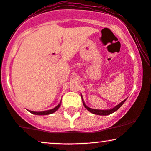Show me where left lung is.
Here are the masks:
<instances>
[{
	"mask_svg": "<svg viewBox=\"0 0 151 151\" xmlns=\"http://www.w3.org/2000/svg\"><path fill=\"white\" fill-rule=\"evenodd\" d=\"M81 96L82 98V101H83V106H85V108L88 111H90L91 113H92V114H97V115H109V114H112V113L115 112V111H116L117 109H119V108H120V106L122 105L124 103V101H126V99H125L124 100H123L122 101H121L120 103L119 104H117L116 106H115L114 107L111 108V109H104V110H101V109H91L90 107H88V106H86V104H85V102L83 101V96H82V94L81 93Z\"/></svg>",
	"mask_w": 151,
	"mask_h": 151,
	"instance_id": "obj_1",
	"label": "left lung"
}]
</instances>
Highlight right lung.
<instances>
[{
	"label": "right lung",
	"instance_id": "obj_1",
	"mask_svg": "<svg viewBox=\"0 0 151 151\" xmlns=\"http://www.w3.org/2000/svg\"><path fill=\"white\" fill-rule=\"evenodd\" d=\"M61 105V101L60 102V104L58 105H57L55 108L52 109H49V110H47V111H31V110H28L29 112L32 113V114H35V115H47V114H52V113L55 112L57 110L60 108Z\"/></svg>",
	"mask_w": 151,
	"mask_h": 151
}]
</instances>
